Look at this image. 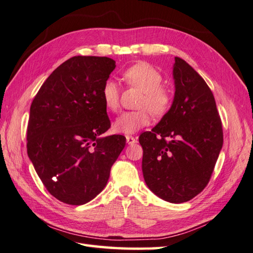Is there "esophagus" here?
Wrapping results in <instances>:
<instances>
[{"instance_id": "esophagus-1", "label": "esophagus", "mask_w": 253, "mask_h": 253, "mask_svg": "<svg viewBox=\"0 0 253 253\" xmlns=\"http://www.w3.org/2000/svg\"><path fill=\"white\" fill-rule=\"evenodd\" d=\"M137 142V138H135L134 136H130V135H127L126 136V143L127 144H134V143H136Z\"/></svg>"}]
</instances>
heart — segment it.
I'll return each instance as SVG.
<instances>
[{
    "instance_id": "obj_1",
    "label": "heart",
    "mask_w": 253,
    "mask_h": 253,
    "mask_svg": "<svg viewBox=\"0 0 253 253\" xmlns=\"http://www.w3.org/2000/svg\"><path fill=\"white\" fill-rule=\"evenodd\" d=\"M123 79L128 84L143 91L139 102L142 109L125 111L114 122V130L122 134H133L139 128L150 125L151 112L155 116H164L172 105V94L167 87L161 85L162 76L155 67L147 63H137L123 72ZM103 103L110 111L119 107L120 91L116 81L107 79L102 86Z\"/></svg>"
}]
</instances>
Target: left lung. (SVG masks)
I'll use <instances>...</instances> for the list:
<instances>
[{"mask_svg": "<svg viewBox=\"0 0 253 253\" xmlns=\"http://www.w3.org/2000/svg\"><path fill=\"white\" fill-rule=\"evenodd\" d=\"M173 79L170 110L138 141L149 189L166 201L182 204L209 183L223 146V130L214 96L198 72L175 57Z\"/></svg>", "mask_w": 253, "mask_h": 253, "instance_id": "8db88e82", "label": "left lung"}]
</instances>
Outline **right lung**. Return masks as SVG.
<instances>
[{
	"instance_id": "right-lung-1",
	"label": "right lung",
	"mask_w": 253,
	"mask_h": 253,
	"mask_svg": "<svg viewBox=\"0 0 253 253\" xmlns=\"http://www.w3.org/2000/svg\"><path fill=\"white\" fill-rule=\"evenodd\" d=\"M116 68L109 57L75 56L57 67L33 98L27 153L48 193L61 203L91 201L108 182L126 146L110 127L102 86Z\"/></svg>"
}]
</instances>
